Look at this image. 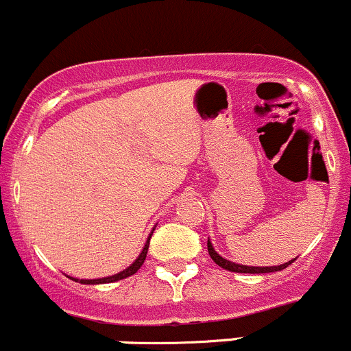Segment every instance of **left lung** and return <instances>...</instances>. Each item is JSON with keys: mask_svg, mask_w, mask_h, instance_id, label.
Here are the masks:
<instances>
[{"mask_svg": "<svg viewBox=\"0 0 351 351\" xmlns=\"http://www.w3.org/2000/svg\"><path fill=\"white\" fill-rule=\"evenodd\" d=\"M207 251H209V256H210V258H213V261L216 263L217 266L224 267V269H228V271H232V273H250V274L274 273V271L285 269V267H288L293 261H296V258H295V259H291V261L285 263V265H280V266H246V265H237V263H232V261H229V259L222 258L219 252H217L213 247V243H210V239H207Z\"/></svg>", "mask_w": 351, "mask_h": 351, "instance_id": "left-lung-1", "label": "left lung"}]
</instances>
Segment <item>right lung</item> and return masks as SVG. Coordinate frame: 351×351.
I'll return each instance as SVG.
<instances>
[{"label":"right lung","instance_id":"add662e5","mask_svg":"<svg viewBox=\"0 0 351 351\" xmlns=\"http://www.w3.org/2000/svg\"><path fill=\"white\" fill-rule=\"evenodd\" d=\"M156 229V228H154ZM152 229V232H154ZM152 232H150L149 237H147L145 244H144V250L141 251V254H138V258L135 259L134 263L129 267H125L123 271H120V273L117 274H112V276H107V278H99V280H78V278H71L69 276L70 280H73L75 282H82V285H105V282H115V281H120V280H125V278L132 276V274L137 273L138 269H141V266L144 265L145 258H147V251H149V243H150V237H152Z\"/></svg>","mask_w":351,"mask_h":351}]
</instances>
